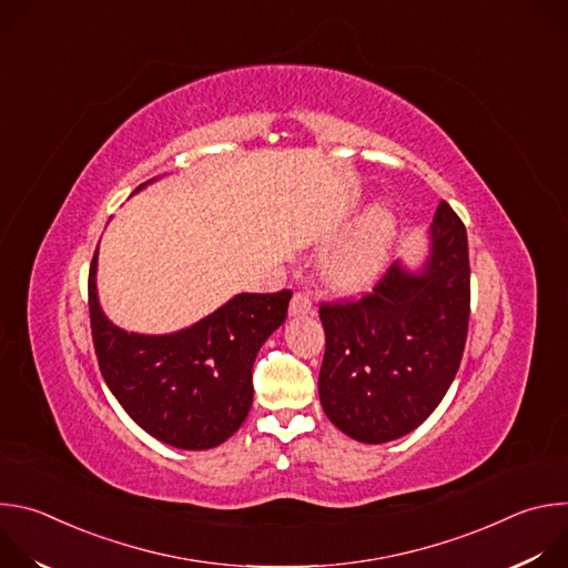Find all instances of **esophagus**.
I'll use <instances>...</instances> for the list:
<instances>
[{"label":"esophagus","instance_id":"34e87169","mask_svg":"<svg viewBox=\"0 0 568 568\" xmlns=\"http://www.w3.org/2000/svg\"><path fill=\"white\" fill-rule=\"evenodd\" d=\"M314 307L312 298L307 292H294L292 296V303H290V314L292 316H303V314H310Z\"/></svg>","mask_w":568,"mask_h":568}]
</instances>
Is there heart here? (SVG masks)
<instances>
[{"mask_svg": "<svg viewBox=\"0 0 568 568\" xmlns=\"http://www.w3.org/2000/svg\"><path fill=\"white\" fill-rule=\"evenodd\" d=\"M393 237V217L377 206L362 222L355 237L344 245L326 265V276L342 292L366 290L382 272Z\"/></svg>", "mask_w": 568, "mask_h": 568, "instance_id": "heart-1", "label": "heart"}]
</instances>
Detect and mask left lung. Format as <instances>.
<instances>
[{
  "label": "left lung",
  "instance_id": "8db88e82",
  "mask_svg": "<svg viewBox=\"0 0 568 568\" xmlns=\"http://www.w3.org/2000/svg\"><path fill=\"white\" fill-rule=\"evenodd\" d=\"M321 407L362 443L423 425L460 366L469 326V254L463 220L440 202L423 274L390 265L359 298L323 301Z\"/></svg>",
  "mask_w": 568,
  "mask_h": 568
}]
</instances>
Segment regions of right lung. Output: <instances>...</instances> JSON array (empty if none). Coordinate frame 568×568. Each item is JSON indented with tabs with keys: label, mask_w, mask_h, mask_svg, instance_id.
I'll use <instances>...</instances> for the list:
<instances>
[{
	"label": "right lung",
	"mask_w": 568,
	"mask_h": 568,
	"mask_svg": "<svg viewBox=\"0 0 568 568\" xmlns=\"http://www.w3.org/2000/svg\"><path fill=\"white\" fill-rule=\"evenodd\" d=\"M97 252L88 303L103 379L128 416L161 443L211 449L245 423L252 371L265 339L287 316L292 290L237 294L195 326L164 337L125 333L97 298Z\"/></svg>",
	"instance_id": "right-lung-1"
}]
</instances>
